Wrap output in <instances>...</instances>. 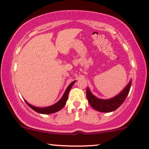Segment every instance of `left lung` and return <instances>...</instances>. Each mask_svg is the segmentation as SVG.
<instances>
[{"label":"left lung","instance_id":"1","mask_svg":"<svg viewBox=\"0 0 149 149\" xmlns=\"http://www.w3.org/2000/svg\"><path fill=\"white\" fill-rule=\"evenodd\" d=\"M131 86V80L118 95L113 98L108 100L99 99L94 96L90 91L89 88L87 87L86 88V97L90 105L95 110L98 111L100 112H111L116 110L124 102L128 95V93H129Z\"/></svg>","mask_w":149,"mask_h":149}]
</instances>
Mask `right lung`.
<instances>
[{"instance_id": "obj_1", "label": "right lung", "mask_w": 149, "mask_h": 149, "mask_svg": "<svg viewBox=\"0 0 149 149\" xmlns=\"http://www.w3.org/2000/svg\"><path fill=\"white\" fill-rule=\"evenodd\" d=\"M75 82H76V80L73 81V82H72L70 84H69L68 87H67V89H66L65 93L63 94L62 98L58 102H56V104H54V105H52V106L43 107V108H40V107L32 106L31 104H29V103H28L26 100L24 101H25V102L27 103V105L30 107V108H31L33 110H34L35 111H36L37 113H42V114L54 113H56L58 111H60L61 109H62L64 107H65V105L66 104V102H67V99H68L69 92L70 91L71 87H72L73 84L75 83Z\"/></svg>"}]
</instances>
